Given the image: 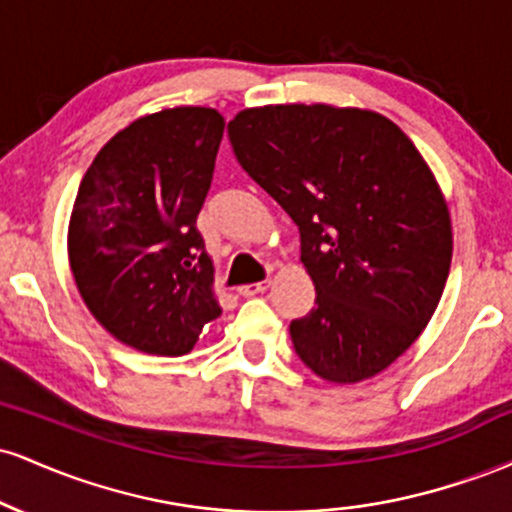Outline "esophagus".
<instances>
[{
  "label": "esophagus",
  "mask_w": 512,
  "mask_h": 512,
  "mask_svg": "<svg viewBox=\"0 0 512 512\" xmlns=\"http://www.w3.org/2000/svg\"><path fill=\"white\" fill-rule=\"evenodd\" d=\"M267 289H269V281H257V284H243V286H238V293H240V296L250 298V296H257V293L267 291Z\"/></svg>",
  "instance_id": "obj_1"
}]
</instances>
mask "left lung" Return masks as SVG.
Here are the masks:
<instances>
[{
	"label": "left lung",
	"instance_id": "left-lung-1",
	"mask_svg": "<svg viewBox=\"0 0 512 512\" xmlns=\"http://www.w3.org/2000/svg\"><path fill=\"white\" fill-rule=\"evenodd\" d=\"M240 166L301 231L315 308L291 322L334 385L383 373L436 313L452 257L448 202L414 142L366 108L291 103L228 122Z\"/></svg>",
	"mask_w": 512,
	"mask_h": 512
}]
</instances>
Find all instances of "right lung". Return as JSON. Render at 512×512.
<instances>
[{"label": "right lung", "instance_id": "obj_1", "mask_svg": "<svg viewBox=\"0 0 512 512\" xmlns=\"http://www.w3.org/2000/svg\"><path fill=\"white\" fill-rule=\"evenodd\" d=\"M223 125L202 105L137 117L98 151L76 192L67 231L76 289L117 342L142 354H190L221 315L195 223Z\"/></svg>", "mask_w": 512, "mask_h": 512}]
</instances>
